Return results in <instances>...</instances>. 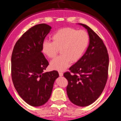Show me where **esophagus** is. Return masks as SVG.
I'll return each instance as SVG.
<instances>
[{
    "label": "esophagus",
    "instance_id": "34e87169",
    "mask_svg": "<svg viewBox=\"0 0 121 121\" xmlns=\"http://www.w3.org/2000/svg\"><path fill=\"white\" fill-rule=\"evenodd\" d=\"M58 73H59V75L60 77H62L63 75V73H62V72H61V71H59L58 72Z\"/></svg>",
    "mask_w": 121,
    "mask_h": 121
}]
</instances>
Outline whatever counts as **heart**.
I'll use <instances>...</instances> for the list:
<instances>
[{
  "mask_svg": "<svg viewBox=\"0 0 121 121\" xmlns=\"http://www.w3.org/2000/svg\"><path fill=\"white\" fill-rule=\"evenodd\" d=\"M52 39L53 41H43L41 52L48 58H53L60 49L61 55L50 63L51 68L58 71L65 70L71 61H78L85 53L90 41L86 31L70 27L57 31L52 35Z\"/></svg>",
  "mask_w": 121,
  "mask_h": 121,
  "instance_id": "1",
  "label": "heart"
}]
</instances>
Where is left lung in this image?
I'll return each mask as SVG.
<instances>
[{
  "mask_svg": "<svg viewBox=\"0 0 121 121\" xmlns=\"http://www.w3.org/2000/svg\"><path fill=\"white\" fill-rule=\"evenodd\" d=\"M87 30L90 43L82 57L69 68L64 76L68 80L67 93L71 102L86 107L96 101L103 91L108 79L109 56L103 41L92 29Z\"/></svg>",
  "mask_w": 121,
  "mask_h": 121,
  "instance_id": "left-lung-1",
  "label": "left lung"
}]
</instances>
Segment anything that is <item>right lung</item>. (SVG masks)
<instances>
[{
  "label": "right lung",
  "mask_w": 121,
  "mask_h": 121,
  "mask_svg": "<svg viewBox=\"0 0 121 121\" xmlns=\"http://www.w3.org/2000/svg\"><path fill=\"white\" fill-rule=\"evenodd\" d=\"M52 27L39 24L29 29L17 40L12 54V78L20 97L33 107L48 101L57 71L44 73L48 62L41 52V45Z\"/></svg>",
  "instance_id": "add662e5"
}]
</instances>
